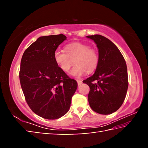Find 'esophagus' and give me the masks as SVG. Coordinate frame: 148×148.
<instances>
[{
    "label": "esophagus",
    "instance_id": "obj_1",
    "mask_svg": "<svg viewBox=\"0 0 148 148\" xmlns=\"http://www.w3.org/2000/svg\"><path fill=\"white\" fill-rule=\"evenodd\" d=\"M77 85H78V86H80V85L82 84V81L81 79H77Z\"/></svg>",
    "mask_w": 148,
    "mask_h": 148
}]
</instances>
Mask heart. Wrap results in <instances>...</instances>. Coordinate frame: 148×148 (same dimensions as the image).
<instances>
[{
	"mask_svg": "<svg viewBox=\"0 0 148 148\" xmlns=\"http://www.w3.org/2000/svg\"><path fill=\"white\" fill-rule=\"evenodd\" d=\"M66 53L56 50L53 59L57 66L64 72H69L74 62L76 63L71 74L79 77L86 71L92 72L99 63V54L96 49L89 47V45L82 42H73L64 47Z\"/></svg>",
	"mask_w": 148,
	"mask_h": 148,
	"instance_id": "1",
	"label": "heart"
}]
</instances>
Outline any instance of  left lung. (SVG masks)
Wrapping results in <instances>:
<instances>
[{
	"label": "left lung",
	"instance_id": "1",
	"mask_svg": "<svg viewBox=\"0 0 148 148\" xmlns=\"http://www.w3.org/2000/svg\"><path fill=\"white\" fill-rule=\"evenodd\" d=\"M97 44L99 63L94 74L83 81L89 86L88 101L97 113L111 114L118 110L126 97L128 74L126 62L113 42L102 35L87 36Z\"/></svg>",
	"mask_w": 148,
	"mask_h": 148
}]
</instances>
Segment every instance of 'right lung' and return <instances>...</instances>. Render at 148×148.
I'll return each instance as SVG.
<instances>
[{"instance_id": "obj_1", "label": "right lung", "mask_w": 148, "mask_h": 148, "mask_svg": "<svg viewBox=\"0 0 148 148\" xmlns=\"http://www.w3.org/2000/svg\"><path fill=\"white\" fill-rule=\"evenodd\" d=\"M64 34L40 36L22 56L19 80L25 98L34 113L47 119H59L69 112L77 84L57 66L53 53Z\"/></svg>"}]
</instances>
